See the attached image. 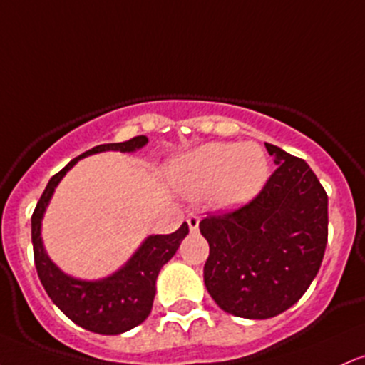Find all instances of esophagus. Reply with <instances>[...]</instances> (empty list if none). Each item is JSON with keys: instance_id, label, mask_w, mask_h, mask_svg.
Masks as SVG:
<instances>
[{"instance_id": "obj_1", "label": "esophagus", "mask_w": 365, "mask_h": 365, "mask_svg": "<svg viewBox=\"0 0 365 365\" xmlns=\"http://www.w3.org/2000/svg\"><path fill=\"white\" fill-rule=\"evenodd\" d=\"M187 223H189L190 232H197L199 230V216L197 215H189V218H187Z\"/></svg>"}]
</instances>
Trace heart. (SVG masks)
<instances>
[{
  "label": "heart",
  "instance_id": "heart-1",
  "mask_svg": "<svg viewBox=\"0 0 365 365\" xmlns=\"http://www.w3.org/2000/svg\"><path fill=\"white\" fill-rule=\"evenodd\" d=\"M171 178L190 195L213 192L218 206L250 201L268 176L265 152L256 143H204L171 164Z\"/></svg>",
  "mask_w": 365,
  "mask_h": 365
}]
</instances>
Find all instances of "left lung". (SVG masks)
<instances>
[{
  "label": "left lung",
  "mask_w": 365,
  "mask_h": 365,
  "mask_svg": "<svg viewBox=\"0 0 365 365\" xmlns=\"http://www.w3.org/2000/svg\"><path fill=\"white\" fill-rule=\"evenodd\" d=\"M277 170L253 201L199 223L210 244L204 284L242 319L293 307L317 275L327 244V194L303 159L265 143Z\"/></svg>",
  "instance_id": "1"
}]
</instances>
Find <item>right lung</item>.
Instances as JSON below:
<instances>
[{
	"label": "right lung",
	"instance_id": "right-lung-1",
	"mask_svg": "<svg viewBox=\"0 0 365 365\" xmlns=\"http://www.w3.org/2000/svg\"><path fill=\"white\" fill-rule=\"evenodd\" d=\"M147 142L149 138L140 135L128 142L97 145L79 158L72 159L63 170L51 176L31 218L34 263L43 287L51 302L72 322L97 334H121L137 327L149 317L159 272L164 263H168L175 256L180 242L189 234V225L182 223V227L173 234L149 235L135 251V255L128 259L126 265L109 277L81 280L63 274L46 255L41 239V220L60 180L79 159L106 150L135 152L142 149Z\"/></svg>",
	"mask_w": 365,
	"mask_h": 365
}]
</instances>
